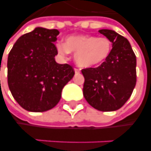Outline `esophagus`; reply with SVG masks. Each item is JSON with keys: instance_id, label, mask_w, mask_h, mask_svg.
<instances>
[{"instance_id": "1", "label": "esophagus", "mask_w": 151, "mask_h": 151, "mask_svg": "<svg viewBox=\"0 0 151 151\" xmlns=\"http://www.w3.org/2000/svg\"><path fill=\"white\" fill-rule=\"evenodd\" d=\"M74 70H75V73L76 74H78L81 72V69H79V68H75V69H74Z\"/></svg>"}]
</instances>
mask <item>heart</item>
I'll list each match as a JSON object with an SVG mask.
<instances>
[{"label":"heart","instance_id":"b5f03b06","mask_svg":"<svg viewBox=\"0 0 151 151\" xmlns=\"http://www.w3.org/2000/svg\"><path fill=\"white\" fill-rule=\"evenodd\" d=\"M57 50L62 56L75 52V61L82 67H98L108 58L111 43L106 37L90 35H72L67 36L65 43L57 44Z\"/></svg>","mask_w":151,"mask_h":151}]
</instances>
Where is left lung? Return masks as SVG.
Masks as SVG:
<instances>
[{
	"label": "left lung",
	"instance_id": "obj_1",
	"mask_svg": "<svg viewBox=\"0 0 151 151\" xmlns=\"http://www.w3.org/2000/svg\"><path fill=\"white\" fill-rule=\"evenodd\" d=\"M112 43L108 58L96 68L81 70L83 93L88 103L101 111L121 108L131 97L137 81V59L128 40L109 29L98 31Z\"/></svg>",
	"mask_w": 151,
	"mask_h": 151
}]
</instances>
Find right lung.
I'll use <instances>...</instances> for the list:
<instances>
[{
    "label": "right lung",
    "mask_w": 151,
    "mask_h": 151,
    "mask_svg": "<svg viewBox=\"0 0 151 151\" xmlns=\"http://www.w3.org/2000/svg\"><path fill=\"white\" fill-rule=\"evenodd\" d=\"M59 32L36 27L20 36L8 56V85L16 101L32 112L49 111L60 101L63 87L75 72L56 63L54 45Z\"/></svg>",
    "instance_id": "obj_1"
}]
</instances>
